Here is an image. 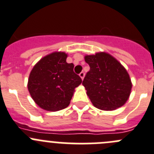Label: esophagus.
<instances>
[{"instance_id":"34e87169","label":"esophagus","mask_w":154,"mask_h":154,"mask_svg":"<svg viewBox=\"0 0 154 154\" xmlns=\"http://www.w3.org/2000/svg\"><path fill=\"white\" fill-rule=\"evenodd\" d=\"M79 76L82 78V79H84V77H85V72H80Z\"/></svg>"}]
</instances>
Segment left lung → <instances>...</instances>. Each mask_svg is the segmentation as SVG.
Instances as JSON below:
<instances>
[{
    "label": "left lung",
    "instance_id": "left-lung-1",
    "mask_svg": "<svg viewBox=\"0 0 154 154\" xmlns=\"http://www.w3.org/2000/svg\"><path fill=\"white\" fill-rule=\"evenodd\" d=\"M90 70L82 85L94 106L103 110H113L127 101L131 82L125 69L106 53L85 57Z\"/></svg>",
    "mask_w": 154,
    "mask_h": 154
}]
</instances>
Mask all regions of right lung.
I'll return each instance as SVG.
<instances>
[{
  "label": "right lung",
  "instance_id": "right-lung-1",
  "mask_svg": "<svg viewBox=\"0 0 154 154\" xmlns=\"http://www.w3.org/2000/svg\"><path fill=\"white\" fill-rule=\"evenodd\" d=\"M66 57L63 52L52 53L36 63L29 75V93L45 110L57 111L68 106L74 89L82 82L73 71V63H66Z\"/></svg>",
  "mask_w": 154,
  "mask_h": 154
}]
</instances>
